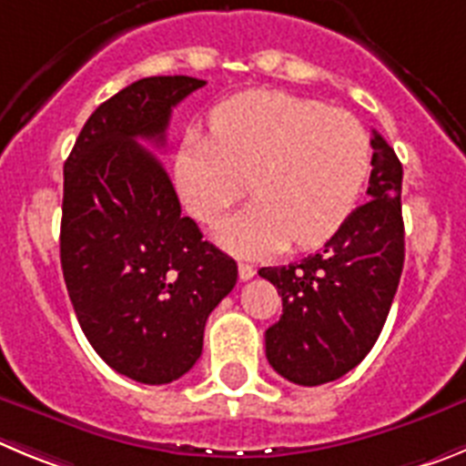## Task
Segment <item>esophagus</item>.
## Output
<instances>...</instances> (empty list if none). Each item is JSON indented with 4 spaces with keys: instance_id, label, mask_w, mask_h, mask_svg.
<instances>
[{
    "instance_id": "1",
    "label": "esophagus",
    "mask_w": 466,
    "mask_h": 466,
    "mask_svg": "<svg viewBox=\"0 0 466 466\" xmlns=\"http://www.w3.org/2000/svg\"><path fill=\"white\" fill-rule=\"evenodd\" d=\"M238 275H240V279L245 282V279H252L254 275H257V270H254V266H249V263H240V266H238Z\"/></svg>"
}]
</instances>
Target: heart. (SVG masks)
I'll list each match as a JSON object with an SVG mask.
<instances>
[{
  "label": "heart",
  "instance_id": "b5f03b06",
  "mask_svg": "<svg viewBox=\"0 0 466 466\" xmlns=\"http://www.w3.org/2000/svg\"><path fill=\"white\" fill-rule=\"evenodd\" d=\"M209 123L212 135L188 133L179 144L177 188L203 224H214L247 188L257 196L217 233L242 257L331 238L371 170L364 126L339 106L249 90L221 102Z\"/></svg>",
  "mask_w": 466,
  "mask_h": 466
}]
</instances>
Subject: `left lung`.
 Segmentation results:
<instances>
[{
  "mask_svg": "<svg viewBox=\"0 0 466 466\" xmlns=\"http://www.w3.org/2000/svg\"><path fill=\"white\" fill-rule=\"evenodd\" d=\"M366 200L319 254L261 268L278 287L282 317L266 331V357L296 385H324L352 371L376 345L403 270L401 163L373 130Z\"/></svg>",
  "mask_w": 466,
  "mask_h": 466,
  "instance_id": "left-lung-1",
  "label": "left lung"
}]
</instances>
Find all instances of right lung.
<instances>
[{
  "label": "right lung",
  "mask_w": 466,
  "mask_h": 466,
  "mask_svg": "<svg viewBox=\"0 0 466 466\" xmlns=\"http://www.w3.org/2000/svg\"><path fill=\"white\" fill-rule=\"evenodd\" d=\"M149 76L90 114L65 163L60 261L86 339L121 376L166 385L203 352L209 312L236 287V261L203 240L160 160L172 106L203 88Z\"/></svg>",
  "instance_id": "obj_1"
}]
</instances>
